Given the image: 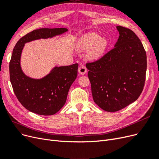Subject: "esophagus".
Instances as JSON below:
<instances>
[{
	"label": "esophagus",
	"instance_id": "esophagus-1",
	"mask_svg": "<svg viewBox=\"0 0 159 159\" xmlns=\"http://www.w3.org/2000/svg\"><path fill=\"white\" fill-rule=\"evenodd\" d=\"M78 72L81 75H84L86 74V72H87V68H86V67L84 66H81L78 69Z\"/></svg>",
	"mask_w": 159,
	"mask_h": 159
}]
</instances>
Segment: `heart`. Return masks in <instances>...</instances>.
<instances>
[{
	"label": "heart",
	"mask_w": 159,
	"mask_h": 159,
	"mask_svg": "<svg viewBox=\"0 0 159 159\" xmlns=\"http://www.w3.org/2000/svg\"><path fill=\"white\" fill-rule=\"evenodd\" d=\"M107 44L106 39L100 38L98 34L91 32L85 35L80 42V49L86 51L89 49V56L92 59H96L102 55Z\"/></svg>",
	"instance_id": "heart-1"
}]
</instances>
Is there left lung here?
Listing matches in <instances>:
<instances>
[{
	"label": "left lung",
	"instance_id": "1",
	"mask_svg": "<svg viewBox=\"0 0 159 159\" xmlns=\"http://www.w3.org/2000/svg\"><path fill=\"white\" fill-rule=\"evenodd\" d=\"M119 36L112 50L86 64L94 102L115 112L139 98L145 85L147 54L135 33L117 26Z\"/></svg>",
	"mask_w": 159,
	"mask_h": 159
}]
</instances>
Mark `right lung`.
I'll list each match as a JSON object with an SVG mask.
<instances>
[{"instance_id":"right-lung-1","label":"right lung","mask_w":159,"mask_h":159,"mask_svg":"<svg viewBox=\"0 0 159 159\" xmlns=\"http://www.w3.org/2000/svg\"><path fill=\"white\" fill-rule=\"evenodd\" d=\"M67 31L66 28L34 30L22 37L14 48L9 63L10 80L19 102L32 113L52 115L60 110L78 75V64L55 67L42 79L29 78L24 74L20 66V57L25 44L41 38H52Z\"/></svg>"}]
</instances>
